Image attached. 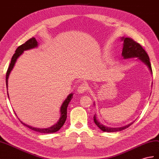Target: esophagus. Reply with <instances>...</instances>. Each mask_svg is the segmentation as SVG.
Returning <instances> with one entry per match:
<instances>
[{"label":"esophagus","mask_w":159,"mask_h":159,"mask_svg":"<svg viewBox=\"0 0 159 159\" xmlns=\"http://www.w3.org/2000/svg\"><path fill=\"white\" fill-rule=\"evenodd\" d=\"M87 87L86 85V84H81L77 88V91H78L79 93H83L87 91Z\"/></svg>","instance_id":"obj_1"}]
</instances>
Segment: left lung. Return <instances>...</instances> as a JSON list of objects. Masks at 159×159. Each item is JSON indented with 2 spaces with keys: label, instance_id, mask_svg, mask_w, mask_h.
<instances>
[{
  "label": "left lung",
  "instance_id": "8db88e82",
  "mask_svg": "<svg viewBox=\"0 0 159 159\" xmlns=\"http://www.w3.org/2000/svg\"><path fill=\"white\" fill-rule=\"evenodd\" d=\"M120 39L122 41H123V51H122V56L123 57V59L137 57L138 60L141 61L147 66L148 68L150 74L152 75V68H151V64L150 62V58L145 50L142 48V47L140 45L139 43L134 41L132 39L122 37L120 38ZM93 120L95 125H96L102 131L105 132H116L122 131L123 129H127L134 123V122H133V123L126 125V126L120 127H109L105 126V125L102 124L98 120L96 117V114H95L93 116Z\"/></svg>",
  "mask_w": 159,
  "mask_h": 159
}]
</instances>
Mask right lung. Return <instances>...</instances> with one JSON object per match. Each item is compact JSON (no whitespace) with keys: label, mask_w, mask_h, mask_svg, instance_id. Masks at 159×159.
I'll list each match as a JSON object with an SVG mask.
<instances>
[{"label":"right lung","mask_w":159,"mask_h":159,"mask_svg":"<svg viewBox=\"0 0 159 159\" xmlns=\"http://www.w3.org/2000/svg\"><path fill=\"white\" fill-rule=\"evenodd\" d=\"M38 47V42L36 41V40L35 38H32L30 39H29L28 41L25 42L23 45H20V47H17V49L16 51V53H14V55H13V57L11 58V61L10 65L9 66V68L7 70V72L6 74V85H7V89L8 90V79L11 72L13 70L15 64L17 60V58L19 57L20 55L24 53V51L26 50H29L31 49H34V48H36ZM7 95H8V98L9 97V93L8 91H7ZM73 98V93H70L68 95V97L66 98V99L64 100V102H63V104L61 106L60 108V117L57 123H55V125H52V126L49 127V128H45V129H40V128H36V127H32L30 125H28L27 124H25L23 122L20 120L21 123L23 124L24 125H25V127H27L28 128L32 130H34L35 131H37L39 133H42V134H52V133H55L57 131H59L61 129V127L64 125V124L65 123V121L66 120V118H67V108L70 102L71 101V99ZM16 115L17 116L16 113Z\"/></svg>","instance_id":"add662e5"}]
</instances>
